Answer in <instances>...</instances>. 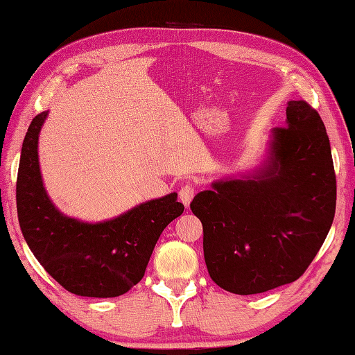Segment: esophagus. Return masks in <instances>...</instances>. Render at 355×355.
<instances>
[{"instance_id":"34e87169","label":"esophagus","mask_w":355,"mask_h":355,"mask_svg":"<svg viewBox=\"0 0 355 355\" xmlns=\"http://www.w3.org/2000/svg\"><path fill=\"white\" fill-rule=\"evenodd\" d=\"M193 196H196V189H193V186H191V184L183 186L182 189H180V192H178L180 201H182V203H183L186 207L191 205V201H192Z\"/></svg>"}]
</instances>
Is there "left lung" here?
I'll return each instance as SVG.
<instances>
[{"label": "left lung", "instance_id": "8db88e82", "mask_svg": "<svg viewBox=\"0 0 355 355\" xmlns=\"http://www.w3.org/2000/svg\"><path fill=\"white\" fill-rule=\"evenodd\" d=\"M193 197L205 261L220 288L239 295L295 282L328 235L337 186L324 124L306 101H288L286 128L270 130L263 162Z\"/></svg>", "mask_w": 355, "mask_h": 355}]
</instances>
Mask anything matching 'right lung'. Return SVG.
Wrapping results in <instances>:
<instances>
[{
  "mask_svg": "<svg viewBox=\"0 0 355 355\" xmlns=\"http://www.w3.org/2000/svg\"><path fill=\"white\" fill-rule=\"evenodd\" d=\"M47 115L49 110L33 118L21 148L17 211L24 240L69 293L96 298L126 294L143 279L159 235L184 206L172 192L96 223L60 212L40 171L38 137Z\"/></svg>",
  "mask_w": 355,
  "mask_h": 355,
  "instance_id": "1",
  "label": "right lung"
}]
</instances>
